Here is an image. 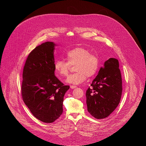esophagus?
<instances>
[{"instance_id":"34e87169","label":"esophagus","mask_w":146,"mask_h":146,"mask_svg":"<svg viewBox=\"0 0 146 146\" xmlns=\"http://www.w3.org/2000/svg\"><path fill=\"white\" fill-rule=\"evenodd\" d=\"M70 88H71V89H75V88H76V86H75V85H70Z\"/></svg>"}]
</instances>
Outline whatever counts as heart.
<instances>
[{
	"instance_id": "1",
	"label": "heart",
	"mask_w": 146,
	"mask_h": 146,
	"mask_svg": "<svg viewBox=\"0 0 146 146\" xmlns=\"http://www.w3.org/2000/svg\"><path fill=\"white\" fill-rule=\"evenodd\" d=\"M67 61L59 59L55 63L56 72L61 76L68 74L70 66L74 65L76 73L70 74L66 80L67 83L78 85L83 83L87 76H94L99 67V60L97 56L90 54L88 49L82 47L72 49L66 54Z\"/></svg>"
}]
</instances>
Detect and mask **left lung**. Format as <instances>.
<instances>
[{
    "mask_svg": "<svg viewBox=\"0 0 146 146\" xmlns=\"http://www.w3.org/2000/svg\"><path fill=\"white\" fill-rule=\"evenodd\" d=\"M119 67L117 59L109 58L86 91L88 111L96 119L108 117L120 102L123 89Z\"/></svg>",
    "mask_w": 146,
    "mask_h": 146,
    "instance_id": "obj_1",
    "label": "left lung"
}]
</instances>
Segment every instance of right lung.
Instances as JSON below:
<instances>
[{
  "instance_id": "obj_1",
  "label": "right lung",
  "mask_w": 146,
  "mask_h": 146,
  "mask_svg": "<svg viewBox=\"0 0 146 146\" xmlns=\"http://www.w3.org/2000/svg\"><path fill=\"white\" fill-rule=\"evenodd\" d=\"M56 45L53 42H45L33 50L22 74L23 100L35 117L46 123H53L61 116L63 97L70 89L55 75Z\"/></svg>"
}]
</instances>
